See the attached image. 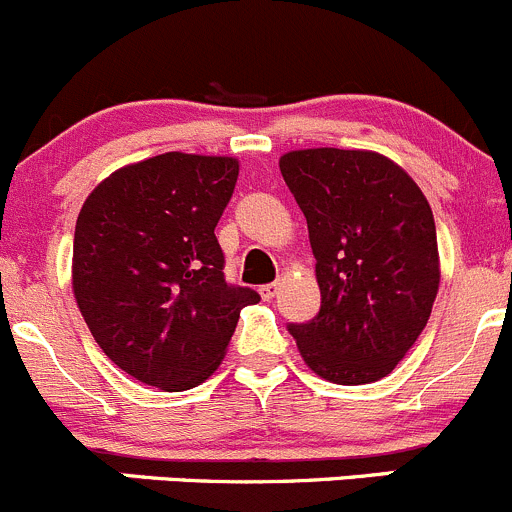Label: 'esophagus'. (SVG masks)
I'll list each match as a JSON object with an SVG mask.
<instances>
[{
  "mask_svg": "<svg viewBox=\"0 0 512 512\" xmlns=\"http://www.w3.org/2000/svg\"><path fill=\"white\" fill-rule=\"evenodd\" d=\"M278 288H281V286H278V283H266V286L258 288V293H261L263 301H271V298L278 293Z\"/></svg>",
  "mask_w": 512,
  "mask_h": 512,
  "instance_id": "34e87169",
  "label": "esophagus"
}]
</instances>
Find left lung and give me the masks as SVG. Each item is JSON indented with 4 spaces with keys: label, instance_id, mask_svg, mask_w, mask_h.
<instances>
[{
    "label": "left lung",
    "instance_id": "1",
    "mask_svg": "<svg viewBox=\"0 0 512 512\" xmlns=\"http://www.w3.org/2000/svg\"><path fill=\"white\" fill-rule=\"evenodd\" d=\"M278 166L306 216L321 288L318 316L288 331L316 376L381 381L418 341L440 286L428 199L378 151L298 149Z\"/></svg>",
    "mask_w": 512,
    "mask_h": 512
}]
</instances>
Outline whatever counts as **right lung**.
<instances>
[{"instance_id": "add662e5", "label": "right lung", "mask_w": 512, "mask_h": 512, "mask_svg": "<svg viewBox=\"0 0 512 512\" xmlns=\"http://www.w3.org/2000/svg\"><path fill=\"white\" fill-rule=\"evenodd\" d=\"M239 159L169 154L121 166L79 211L72 288L91 336L124 373L189 391L224 361L251 288L229 286L216 224Z\"/></svg>"}]
</instances>
